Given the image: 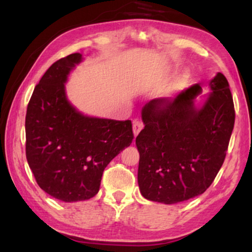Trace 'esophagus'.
<instances>
[{
  "label": "esophagus",
  "mask_w": 252,
  "mask_h": 252,
  "mask_svg": "<svg viewBox=\"0 0 252 252\" xmlns=\"http://www.w3.org/2000/svg\"><path fill=\"white\" fill-rule=\"evenodd\" d=\"M143 129V123L139 120H134L133 121V133L134 136L139 134V132Z\"/></svg>",
  "instance_id": "esophagus-1"
}]
</instances>
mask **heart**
<instances>
[{
	"mask_svg": "<svg viewBox=\"0 0 252 252\" xmlns=\"http://www.w3.org/2000/svg\"><path fill=\"white\" fill-rule=\"evenodd\" d=\"M185 76H186V75H182V76H181V79H183V78H185Z\"/></svg>",
	"mask_w": 252,
	"mask_h": 252,
	"instance_id": "heart-1",
	"label": "heart"
}]
</instances>
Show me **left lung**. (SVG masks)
<instances>
[{
    "mask_svg": "<svg viewBox=\"0 0 252 252\" xmlns=\"http://www.w3.org/2000/svg\"><path fill=\"white\" fill-rule=\"evenodd\" d=\"M211 93L200 109L197 83L176 97L151 100L142 109L144 129L135 139L140 153V192L165 204L202 194L222 167L231 136L234 105L222 73L210 82Z\"/></svg>",
    "mask_w": 252,
    "mask_h": 252,
    "instance_id": "1",
    "label": "left lung"
}]
</instances>
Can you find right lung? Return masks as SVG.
<instances>
[{
    "label": "right lung",
    "mask_w": 252,
    "mask_h": 252,
    "mask_svg": "<svg viewBox=\"0 0 252 252\" xmlns=\"http://www.w3.org/2000/svg\"><path fill=\"white\" fill-rule=\"evenodd\" d=\"M82 55L51 65L32 93L25 117V152L37 185L64 202L99 192L106 165L133 140L130 120L83 116L66 99L64 83Z\"/></svg>",
    "instance_id": "1"
}]
</instances>
